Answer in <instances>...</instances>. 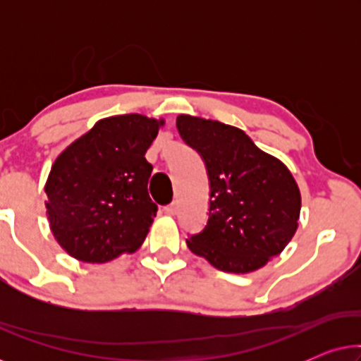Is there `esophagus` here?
I'll return each mask as SVG.
<instances>
[{"instance_id":"obj_1","label":"esophagus","mask_w":361,"mask_h":361,"mask_svg":"<svg viewBox=\"0 0 361 361\" xmlns=\"http://www.w3.org/2000/svg\"><path fill=\"white\" fill-rule=\"evenodd\" d=\"M164 214L166 215H176L177 214V204H171V205H167V207H164Z\"/></svg>"}]
</instances>
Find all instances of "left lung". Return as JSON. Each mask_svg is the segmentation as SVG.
I'll use <instances>...</instances> for the list:
<instances>
[{"label": "left lung", "mask_w": 361, "mask_h": 361, "mask_svg": "<svg viewBox=\"0 0 361 361\" xmlns=\"http://www.w3.org/2000/svg\"><path fill=\"white\" fill-rule=\"evenodd\" d=\"M176 123L182 140L205 161L210 180L209 221L187 240L189 250L225 273L263 268L298 230V182L283 161L261 151L240 128L190 115H179Z\"/></svg>", "instance_id": "left-lung-1"}]
</instances>
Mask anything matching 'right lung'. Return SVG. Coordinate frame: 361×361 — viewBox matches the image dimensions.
<instances>
[{"label": "right lung", "instance_id": "obj_1", "mask_svg": "<svg viewBox=\"0 0 361 361\" xmlns=\"http://www.w3.org/2000/svg\"><path fill=\"white\" fill-rule=\"evenodd\" d=\"M164 120L140 113L108 116L68 145L49 172L46 214L72 258L106 263L146 240L157 205L147 194L146 151Z\"/></svg>", "mask_w": 361, "mask_h": 361}]
</instances>
